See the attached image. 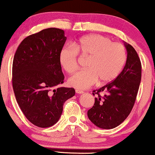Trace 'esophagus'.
Returning a JSON list of instances; mask_svg holds the SVG:
<instances>
[{
	"instance_id": "esophagus-1",
	"label": "esophagus",
	"mask_w": 155,
	"mask_h": 155,
	"mask_svg": "<svg viewBox=\"0 0 155 155\" xmlns=\"http://www.w3.org/2000/svg\"><path fill=\"white\" fill-rule=\"evenodd\" d=\"M76 92L77 94H82V93H84V92L81 91V90H76Z\"/></svg>"
}]
</instances>
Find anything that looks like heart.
Listing matches in <instances>:
<instances>
[{"mask_svg":"<svg viewBox=\"0 0 155 155\" xmlns=\"http://www.w3.org/2000/svg\"><path fill=\"white\" fill-rule=\"evenodd\" d=\"M73 46H65L60 50L59 61L65 71L73 74L78 68V53L88 58L85 65L87 69L78 71L68 79L69 85L78 90L91 87L98 81L101 84L113 81L127 59L124 46L112 42L105 35H86Z\"/></svg>","mask_w":155,"mask_h":155,"instance_id":"obj_1","label":"heart"}]
</instances>
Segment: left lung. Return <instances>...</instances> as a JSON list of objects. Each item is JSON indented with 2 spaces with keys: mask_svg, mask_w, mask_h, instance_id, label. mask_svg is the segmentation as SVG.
<instances>
[{
  "mask_svg": "<svg viewBox=\"0 0 155 155\" xmlns=\"http://www.w3.org/2000/svg\"><path fill=\"white\" fill-rule=\"evenodd\" d=\"M127 60L123 70L111 82L93 90L95 104L88 110L89 120L102 129H112L128 117L136 101L141 79V63L136 51L124 43ZM104 92V95L100 93Z\"/></svg>",
  "mask_w": 155,
  "mask_h": 155,
  "instance_id": "8db88e82",
  "label": "left lung"
}]
</instances>
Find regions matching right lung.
I'll return each instance as SVG.
<instances>
[{"mask_svg":"<svg viewBox=\"0 0 155 155\" xmlns=\"http://www.w3.org/2000/svg\"><path fill=\"white\" fill-rule=\"evenodd\" d=\"M64 31L50 28L26 37L16 51L12 85L19 106L32 124L49 127L59 120L64 103L75 95L74 88L55 87L64 75L60 51L66 37Z\"/></svg>","mask_w":155,"mask_h":155,"instance_id":"1","label":"right lung"}]
</instances>
